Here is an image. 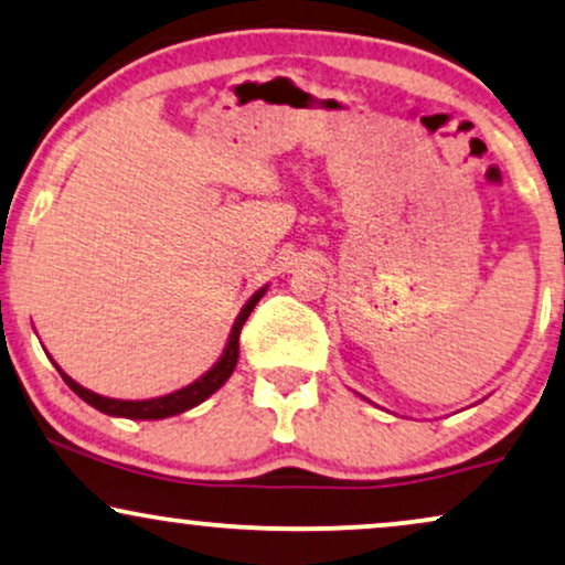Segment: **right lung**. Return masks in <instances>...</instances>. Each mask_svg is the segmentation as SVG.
<instances>
[{"label":"right lung","instance_id":"obj_1","mask_svg":"<svg viewBox=\"0 0 565 565\" xmlns=\"http://www.w3.org/2000/svg\"><path fill=\"white\" fill-rule=\"evenodd\" d=\"M266 291H268V284L255 291V295L245 302V307L239 310V316L234 318L230 339H226V347L216 360V365H213L211 370H205V373L200 375L198 381H192L190 385H184V388H180V391H171V394H163V396H156V398H138V402H130V398H109V396L96 394V391H88L85 385L73 381V377L64 373V370L56 365L54 360L52 362H54V367L60 370L62 381L67 383L70 388H73L85 404H90L93 409L109 414V417H125V419H167V417H174V414H182V412L192 409V406L203 404L205 398L216 394L221 385L230 381V375L234 373V367H237V360H239V331H242V326H245L249 312L255 310V305H258L260 299L266 297Z\"/></svg>","mask_w":565,"mask_h":565}]
</instances>
